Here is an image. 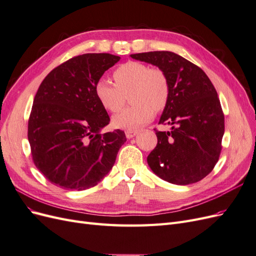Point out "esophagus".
<instances>
[{"instance_id":"obj_1","label":"esophagus","mask_w":256,"mask_h":256,"mask_svg":"<svg viewBox=\"0 0 256 256\" xmlns=\"http://www.w3.org/2000/svg\"><path fill=\"white\" fill-rule=\"evenodd\" d=\"M125 134H126L127 138H132L134 136H136L138 134V131H136V130H127Z\"/></svg>"}]
</instances>
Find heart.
I'll return each mask as SVG.
<instances>
[{"instance_id":"heart-1","label":"heart","mask_w":256,"mask_h":256,"mask_svg":"<svg viewBox=\"0 0 256 256\" xmlns=\"http://www.w3.org/2000/svg\"><path fill=\"white\" fill-rule=\"evenodd\" d=\"M115 84L109 79H99L95 94L106 110L118 112L130 94L132 104L113 116V126L132 130L143 126L154 115L166 108L170 98V82L166 74L158 67L150 68L141 62H127L115 69Z\"/></svg>"}]
</instances>
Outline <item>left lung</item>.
I'll return each instance as SVG.
<instances>
[{"label": "left lung", "instance_id": "1", "mask_svg": "<svg viewBox=\"0 0 256 256\" xmlns=\"http://www.w3.org/2000/svg\"><path fill=\"white\" fill-rule=\"evenodd\" d=\"M130 56L162 69L170 82V98L159 124L172 127L156 130L158 143L147 157L150 170L174 184L203 180L219 160L224 134V115L212 81L200 67L174 52Z\"/></svg>", "mask_w": 256, "mask_h": 256}]
</instances>
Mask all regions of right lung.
Wrapping results in <instances>:
<instances>
[{
  "mask_svg": "<svg viewBox=\"0 0 256 256\" xmlns=\"http://www.w3.org/2000/svg\"><path fill=\"white\" fill-rule=\"evenodd\" d=\"M120 56L86 53L54 68L38 88L28 138L36 168L53 184L68 190L94 187L111 171L124 131L102 134L110 122L95 85Z\"/></svg>",
  "mask_w": 256,
  "mask_h": 256,
  "instance_id": "obj_1",
  "label": "right lung"
}]
</instances>
